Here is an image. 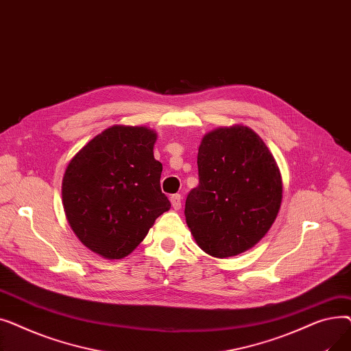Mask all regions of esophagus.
<instances>
[{"label":"esophagus","instance_id":"esophagus-1","mask_svg":"<svg viewBox=\"0 0 351 351\" xmlns=\"http://www.w3.org/2000/svg\"><path fill=\"white\" fill-rule=\"evenodd\" d=\"M180 195L179 193H176V195H172L171 196V204H172V208L175 209V210H179L180 209V206H182V204H180Z\"/></svg>","mask_w":351,"mask_h":351}]
</instances>
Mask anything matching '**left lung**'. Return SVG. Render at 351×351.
I'll use <instances>...</instances> for the list:
<instances>
[{
  "instance_id": "8db88e82",
  "label": "left lung",
  "mask_w": 351,
  "mask_h": 351,
  "mask_svg": "<svg viewBox=\"0 0 351 351\" xmlns=\"http://www.w3.org/2000/svg\"><path fill=\"white\" fill-rule=\"evenodd\" d=\"M197 171L185 216L199 247L225 259L259 243L283 197L280 169L263 139L245 125L219 126L202 138Z\"/></svg>"
}]
</instances>
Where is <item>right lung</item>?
Returning <instances> with one entry per match:
<instances>
[{
  "label": "right lung",
  "instance_id": "add662e5",
  "mask_svg": "<svg viewBox=\"0 0 351 351\" xmlns=\"http://www.w3.org/2000/svg\"><path fill=\"white\" fill-rule=\"evenodd\" d=\"M156 132L112 125L75 154L62 178V205L81 243L104 259L132 253L171 209L160 191L162 163L154 158Z\"/></svg>",
  "mask_w": 351,
  "mask_h": 351
}]
</instances>
